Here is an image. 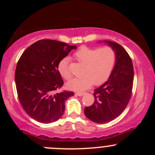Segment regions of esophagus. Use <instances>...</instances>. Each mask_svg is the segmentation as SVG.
<instances>
[{
	"mask_svg": "<svg viewBox=\"0 0 155 155\" xmlns=\"http://www.w3.org/2000/svg\"><path fill=\"white\" fill-rule=\"evenodd\" d=\"M75 94L76 95H78V96H82L84 94V92H75Z\"/></svg>",
	"mask_w": 155,
	"mask_h": 155,
	"instance_id": "1",
	"label": "esophagus"
}]
</instances>
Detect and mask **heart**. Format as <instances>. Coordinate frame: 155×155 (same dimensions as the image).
I'll list each match as a JSON object with an SVG mask.
<instances>
[{
	"label": "heart",
	"mask_w": 155,
	"mask_h": 155,
	"mask_svg": "<svg viewBox=\"0 0 155 155\" xmlns=\"http://www.w3.org/2000/svg\"><path fill=\"white\" fill-rule=\"evenodd\" d=\"M74 56L85 65L84 75L74 78L67 83V87L75 91H83L90 88L94 83L100 85L107 81L116 62V53L109 46L99 49L82 47L76 51ZM58 69L64 79H71V73L68 68V58H64L60 60Z\"/></svg>",
	"instance_id": "obj_1"
}]
</instances>
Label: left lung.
I'll use <instances>...</instances> for the list:
<instances>
[{
  "mask_svg": "<svg viewBox=\"0 0 155 155\" xmlns=\"http://www.w3.org/2000/svg\"><path fill=\"white\" fill-rule=\"evenodd\" d=\"M98 43L113 48L116 62L108 81L94 90L95 102L84 112L89 120L104 124L118 117L127 106L131 97L134 71L131 58L122 46L111 41Z\"/></svg>",
  "mask_w": 155,
  "mask_h": 155,
  "instance_id": "obj_1",
  "label": "left lung"
}]
</instances>
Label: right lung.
I'll return each mask as SVG.
<instances>
[{
  "label": "right lung",
  "mask_w": 155,
  "mask_h": 155,
  "mask_svg": "<svg viewBox=\"0 0 155 155\" xmlns=\"http://www.w3.org/2000/svg\"><path fill=\"white\" fill-rule=\"evenodd\" d=\"M76 46L56 40L44 39L27 48L15 71L19 102L31 117L41 123L58 120L65 111V102L74 95L63 91L53 94L63 85L58 63Z\"/></svg>",
  "instance_id": "add662e5"
}]
</instances>
